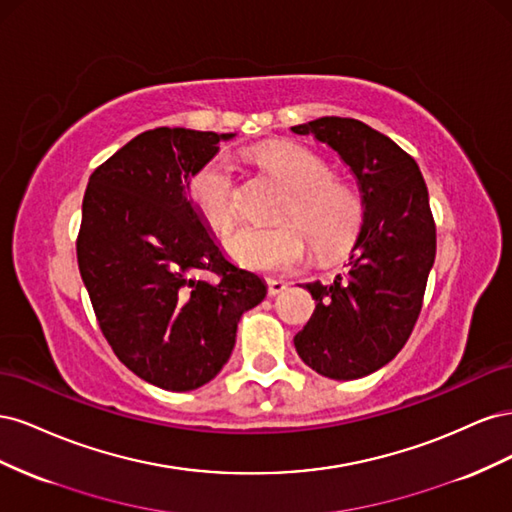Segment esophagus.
Listing matches in <instances>:
<instances>
[{
  "mask_svg": "<svg viewBox=\"0 0 512 512\" xmlns=\"http://www.w3.org/2000/svg\"><path fill=\"white\" fill-rule=\"evenodd\" d=\"M286 282H282V280H267V290H269V294L271 297H275V294H280V292H284L286 290Z\"/></svg>",
  "mask_w": 512,
  "mask_h": 512,
  "instance_id": "34e87169",
  "label": "esophagus"
}]
</instances>
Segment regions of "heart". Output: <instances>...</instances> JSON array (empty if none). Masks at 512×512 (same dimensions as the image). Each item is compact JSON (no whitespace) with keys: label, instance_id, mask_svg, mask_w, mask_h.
<instances>
[{"label":"heart","instance_id":"obj_1","mask_svg":"<svg viewBox=\"0 0 512 512\" xmlns=\"http://www.w3.org/2000/svg\"><path fill=\"white\" fill-rule=\"evenodd\" d=\"M258 162L282 179L290 192L275 228L245 226L226 239L228 256L254 271L284 273L301 267L309 242L320 258L346 252L365 220L361 194L333 179L331 166L318 153L297 143H271L256 149ZM192 209L207 226L226 232L239 218L237 168L224 151L213 153L185 183Z\"/></svg>","mask_w":512,"mask_h":512}]
</instances>
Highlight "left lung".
<instances>
[{
	"instance_id": "obj_1",
	"label": "left lung",
	"mask_w": 512,
	"mask_h": 512,
	"mask_svg": "<svg viewBox=\"0 0 512 512\" xmlns=\"http://www.w3.org/2000/svg\"><path fill=\"white\" fill-rule=\"evenodd\" d=\"M335 149L359 179L365 220L348 271L305 288L316 299L294 348L318 374L356 380L393 361L423 307L436 258V222L421 168L389 136L350 117L292 128Z\"/></svg>"
}]
</instances>
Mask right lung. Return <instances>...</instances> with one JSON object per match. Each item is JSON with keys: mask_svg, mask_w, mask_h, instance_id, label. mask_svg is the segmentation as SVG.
Instances as JSON below:
<instances>
[{"mask_svg": "<svg viewBox=\"0 0 512 512\" xmlns=\"http://www.w3.org/2000/svg\"><path fill=\"white\" fill-rule=\"evenodd\" d=\"M232 136L147 130L100 164L85 190L76 258L100 331L123 365L164 391L218 376L241 314L267 297L185 196L188 177Z\"/></svg>", "mask_w": 512, "mask_h": 512, "instance_id": "add662e5", "label": "right lung"}]
</instances>
